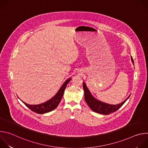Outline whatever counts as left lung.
I'll list each match as a JSON object with an SVG mask.
<instances>
[{"label": "left lung", "mask_w": 148, "mask_h": 148, "mask_svg": "<svg viewBox=\"0 0 148 148\" xmlns=\"http://www.w3.org/2000/svg\"><path fill=\"white\" fill-rule=\"evenodd\" d=\"M131 60L134 64V60L131 57ZM83 88L84 90V97L85 101L88 105L89 107L94 112L103 115H109L111 113L116 111L122 105L126 102L130 95L124 101L116 105H112L101 102L95 98L91 94L90 90L88 89L85 82H83Z\"/></svg>", "instance_id": "8db88e82"}]
</instances>
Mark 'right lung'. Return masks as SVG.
<instances>
[{"instance_id": "add662e5", "label": "right lung", "mask_w": 148, "mask_h": 148, "mask_svg": "<svg viewBox=\"0 0 148 148\" xmlns=\"http://www.w3.org/2000/svg\"><path fill=\"white\" fill-rule=\"evenodd\" d=\"M71 78L67 79L64 84H62L61 87L60 88L57 93L50 99L49 101L43 102L42 103H40L38 105H30L28 103H26V102L22 101L26 106H27L30 110H31L32 111L36 112L37 114H43L45 113L49 112L54 109H56L62 97L64 94V90L66 88V86L67 84L70 82L71 80Z\"/></svg>"}]
</instances>
